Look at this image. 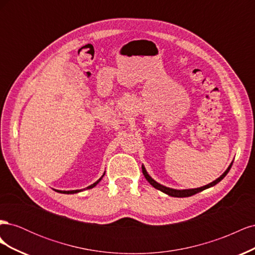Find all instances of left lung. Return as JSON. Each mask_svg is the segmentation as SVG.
I'll list each match as a JSON object with an SVG mask.
<instances>
[{"label": "left lung", "instance_id": "obj_1", "mask_svg": "<svg viewBox=\"0 0 255 255\" xmlns=\"http://www.w3.org/2000/svg\"><path fill=\"white\" fill-rule=\"evenodd\" d=\"M232 165H233V163L229 166V168L227 169L225 173H223L221 176H219L218 179L215 180L214 182L205 185V186H203V187H199V188H195V189H185V190H177V189H172V188H168V187H166V186H163V185H160V184H158L157 182L154 181V180L152 179V177H151L148 173H146V171H145V169H144L143 166H141V168H142V173H143L144 177L146 179V181H148L154 188H156V189H158V190H160V191H163V192H165V194H167V195H169V196H171V197L183 198V197H190V196H192V195H196V194H198V192L202 191V190H204V189H206V188H210V187L214 186V185L219 183V182L223 179V177H225V176L228 174V172L230 171V169H231V167H232Z\"/></svg>", "mask_w": 255, "mask_h": 255}]
</instances>
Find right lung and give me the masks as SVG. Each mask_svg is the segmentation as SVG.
<instances>
[{"label":"right lung","instance_id":"right-lung-1","mask_svg":"<svg viewBox=\"0 0 255 255\" xmlns=\"http://www.w3.org/2000/svg\"><path fill=\"white\" fill-rule=\"evenodd\" d=\"M104 174H105V173H104ZM104 174H103V176H104ZM103 176H102V177H103ZM102 177H101V179H99L96 183H94L92 185H90V186H88L87 188H88V189H90V188H94V187L96 186V185H97L100 181L102 180ZM56 191H57V192H61V194H76V192H79V191H81V190H68V191H65V190H64V191H61V190H56Z\"/></svg>","mask_w":255,"mask_h":255}]
</instances>
